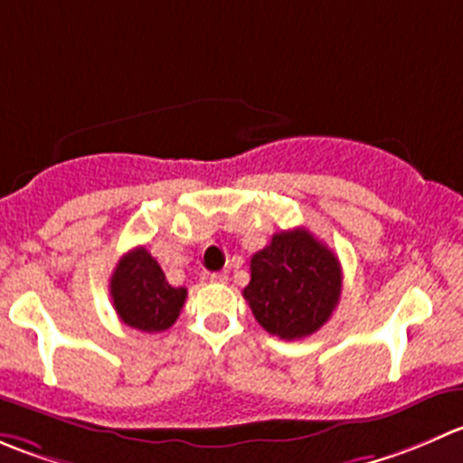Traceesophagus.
I'll use <instances>...</instances> for the list:
<instances>
[{
	"label": "esophagus",
	"mask_w": 463,
	"mask_h": 463,
	"mask_svg": "<svg viewBox=\"0 0 463 463\" xmlns=\"http://www.w3.org/2000/svg\"><path fill=\"white\" fill-rule=\"evenodd\" d=\"M210 280H213V282H226L228 273L226 271H214V273H210Z\"/></svg>",
	"instance_id": "1"
}]
</instances>
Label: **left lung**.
Here are the masks:
<instances>
[{
  "label": "left lung",
  "instance_id": "8db88e82",
  "mask_svg": "<svg viewBox=\"0 0 463 463\" xmlns=\"http://www.w3.org/2000/svg\"><path fill=\"white\" fill-rule=\"evenodd\" d=\"M341 296L336 255L305 228L282 231L250 258L246 303L260 326L294 341L317 332Z\"/></svg>",
  "mask_w": 463,
  "mask_h": 463
}]
</instances>
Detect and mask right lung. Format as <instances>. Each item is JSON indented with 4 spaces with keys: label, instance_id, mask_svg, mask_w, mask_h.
Instances as JSON below:
<instances>
[{
    "label": "right lung",
    "instance_id": "add662e5",
    "mask_svg": "<svg viewBox=\"0 0 463 463\" xmlns=\"http://www.w3.org/2000/svg\"><path fill=\"white\" fill-rule=\"evenodd\" d=\"M110 296L127 326L142 332H163L176 323L187 289L169 285L154 255L145 246H137L112 271Z\"/></svg>",
    "mask_w": 463,
    "mask_h": 463
}]
</instances>
